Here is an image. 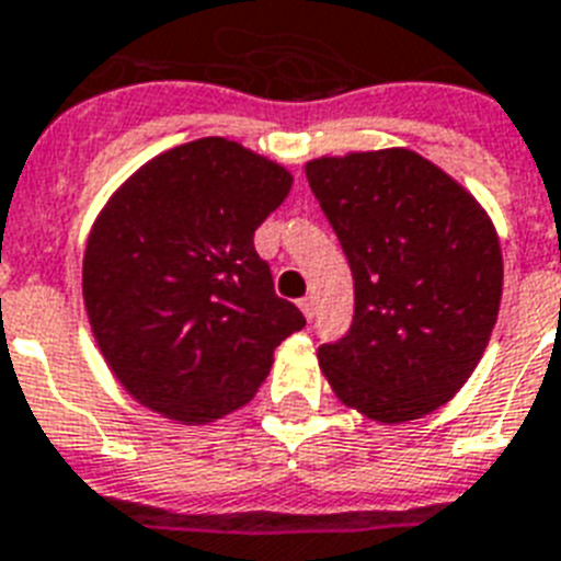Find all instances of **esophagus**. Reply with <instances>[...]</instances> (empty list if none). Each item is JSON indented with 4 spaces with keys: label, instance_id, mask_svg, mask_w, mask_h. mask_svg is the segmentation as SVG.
I'll list each match as a JSON object with an SVG mask.
<instances>
[{
    "label": "esophagus",
    "instance_id": "obj_1",
    "mask_svg": "<svg viewBox=\"0 0 561 561\" xmlns=\"http://www.w3.org/2000/svg\"><path fill=\"white\" fill-rule=\"evenodd\" d=\"M299 308H302L305 319H313V310H317V305H313V296H305V299H299Z\"/></svg>",
    "mask_w": 561,
    "mask_h": 561
}]
</instances>
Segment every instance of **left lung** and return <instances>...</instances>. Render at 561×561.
I'll use <instances>...</instances> for the list:
<instances>
[{
  "instance_id": "8db88e82",
  "label": "left lung",
  "mask_w": 561,
  "mask_h": 561,
  "mask_svg": "<svg viewBox=\"0 0 561 561\" xmlns=\"http://www.w3.org/2000/svg\"><path fill=\"white\" fill-rule=\"evenodd\" d=\"M353 273L351 331L319 347L347 408L399 425L450 402L482 359L502 299V248L456 179L408 148L305 164Z\"/></svg>"
}]
</instances>
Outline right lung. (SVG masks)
I'll return each mask as SVG.
<instances>
[{
  "instance_id": "add662e5",
  "label": "right lung",
  "mask_w": 561,
  "mask_h": 561,
  "mask_svg": "<svg viewBox=\"0 0 561 561\" xmlns=\"http://www.w3.org/2000/svg\"><path fill=\"white\" fill-rule=\"evenodd\" d=\"M282 164L222 136L164 150L113 193L88 237L84 310L136 402L208 425L253 399L305 317L273 290L253 233L288 196Z\"/></svg>"
}]
</instances>
